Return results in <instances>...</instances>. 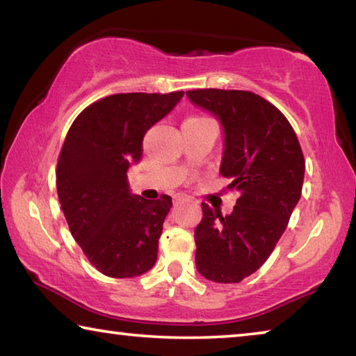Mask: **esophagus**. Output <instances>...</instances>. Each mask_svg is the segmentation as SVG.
I'll return each mask as SVG.
<instances>
[{
	"mask_svg": "<svg viewBox=\"0 0 356 356\" xmlns=\"http://www.w3.org/2000/svg\"><path fill=\"white\" fill-rule=\"evenodd\" d=\"M185 200H188V197H186L185 195H176V196H174V204H177L180 201H185Z\"/></svg>",
	"mask_w": 356,
	"mask_h": 356,
	"instance_id": "1",
	"label": "esophagus"
}]
</instances>
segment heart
Listing matches in <instances>:
<instances>
[{
  "label": "heart",
  "mask_w": 356,
  "mask_h": 356,
  "mask_svg": "<svg viewBox=\"0 0 356 356\" xmlns=\"http://www.w3.org/2000/svg\"><path fill=\"white\" fill-rule=\"evenodd\" d=\"M193 119H204V118H190V119H186V120H193Z\"/></svg>",
  "instance_id": "heart-1"
}]
</instances>
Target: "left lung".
Returning <instances> with one entry per match:
<instances>
[{
    "label": "left lung",
    "mask_w": 356,
    "mask_h": 356,
    "mask_svg": "<svg viewBox=\"0 0 356 356\" xmlns=\"http://www.w3.org/2000/svg\"><path fill=\"white\" fill-rule=\"evenodd\" d=\"M186 97L221 124L220 174L240 193L225 216L202 204L196 268L213 282H240L261 268L286 231L301 196L303 152L284 114L257 94L195 89Z\"/></svg>",
    "instance_id": "1"
}]
</instances>
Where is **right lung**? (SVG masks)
<instances>
[{
  "label": "right lung",
  "instance_id": "1",
  "mask_svg": "<svg viewBox=\"0 0 356 356\" xmlns=\"http://www.w3.org/2000/svg\"><path fill=\"white\" fill-rule=\"evenodd\" d=\"M184 97L114 94L89 105L74 120L58 160L56 188L75 242L110 278H135L156 261L171 196L149 201L127 182L140 163L143 138Z\"/></svg>",
  "mask_w": 356,
  "mask_h": 356
}]
</instances>
